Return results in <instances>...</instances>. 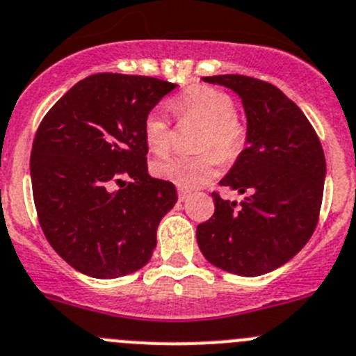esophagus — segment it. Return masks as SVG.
Wrapping results in <instances>:
<instances>
[{
    "label": "esophagus",
    "mask_w": 356,
    "mask_h": 356,
    "mask_svg": "<svg viewBox=\"0 0 356 356\" xmlns=\"http://www.w3.org/2000/svg\"><path fill=\"white\" fill-rule=\"evenodd\" d=\"M189 198L188 189H179V202H186Z\"/></svg>",
    "instance_id": "obj_1"
}]
</instances>
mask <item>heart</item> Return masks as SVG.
I'll use <instances>...</instances> for the list:
<instances>
[{
	"label": "heart",
	"mask_w": 356,
	"mask_h": 356,
	"mask_svg": "<svg viewBox=\"0 0 356 356\" xmlns=\"http://www.w3.org/2000/svg\"><path fill=\"white\" fill-rule=\"evenodd\" d=\"M170 108L181 120L203 123L198 149H217L220 156L231 160L241 151L245 129L236 120L233 101L226 92L207 85L189 86L172 101ZM144 139L154 154H167L170 149V127L160 111H151L144 120ZM216 151H203L195 156H175L156 161L153 174L179 188H196L209 182L219 168Z\"/></svg>",
	"instance_id": "b5f03b06"
}]
</instances>
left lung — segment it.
Segmentation results:
<instances>
[{
  "label": "left lung",
  "mask_w": 356,
  "mask_h": 356,
  "mask_svg": "<svg viewBox=\"0 0 356 356\" xmlns=\"http://www.w3.org/2000/svg\"><path fill=\"white\" fill-rule=\"evenodd\" d=\"M202 79L240 97L247 134L219 182L243 202L213 193L216 212L196 227V240L210 264L261 277L291 261L315 231L327 174L322 144L305 113L271 83L241 74Z\"/></svg>",
  "instance_id": "8db88e82"
}]
</instances>
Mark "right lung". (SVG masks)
<instances>
[{
	"label": "right lung",
	"instance_id": "right-lung-1",
	"mask_svg": "<svg viewBox=\"0 0 356 356\" xmlns=\"http://www.w3.org/2000/svg\"><path fill=\"white\" fill-rule=\"evenodd\" d=\"M175 86L149 76H88L38 129L31 153L38 219L54 250L86 277H125L153 255L177 191L147 174L144 120Z\"/></svg>",
	"mask_w": 356,
	"mask_h": 356
}]
</instances>
